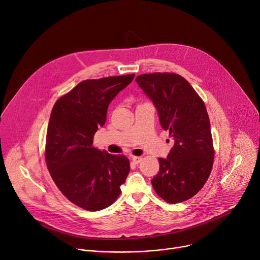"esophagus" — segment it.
Here are the masks:
<instances>
[{
  "instance_id": "esophagus-1",
  "label": "esophagus",
  "mask_w": 260,
  "mask_h": 260,
  "mask_svg": "<svg viewBox=\"0 0 260 260\" xmlns=\"http://www.w3.org/2000/svg\"><path fill=\"white\" fill-rule=\"evenodd\" d=\"M132 161H133L135 165H138L139 162L142 161V157H138V156H133V157H132Z\"/></svg>"
}]
</instances>
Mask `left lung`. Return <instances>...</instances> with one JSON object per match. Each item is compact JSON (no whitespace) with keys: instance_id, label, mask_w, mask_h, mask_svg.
Instances as JSON below:
<instances>
[{"instance_id":"1","label":"left lung","mask_w":260,"mask_h":260,"mask_svg":"<svg viewBox=\"0 0 260 260\" xmlns=\"http://www.w3.org/2000/svg\"><path fill=\"white\" fill-rule=\"evenodd\" d=\"M135 81L155 105L159 122L173 137L167 158H159L152 179L157 194L171 204L184 202L201 189L213 165V144L208 113L202 99L182 76L153 73Z\"/></svg>"}]
</instances>
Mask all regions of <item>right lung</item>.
<instances>
[{
	"label": "right lung",
	"mask_w": 260,
	"mask_h": 260,
	"mask_svg": "<svg viewBox=\"0 0 260 260\" xmlns=\"http://www.w3.org/2000/svg\"><path fill=\"white\" fill-rule=\"evenodd\" d=\"M134 74L84 80L55 103L47 130L46 162L55 184L75 205L89 211L110 206L130 172L129 159L92 147L115 95Z\"/></svg>",
	"instance_id": "right-lung-1"
}]
</instances>
